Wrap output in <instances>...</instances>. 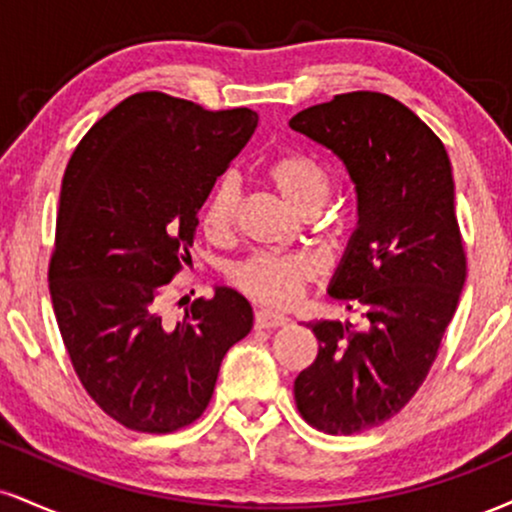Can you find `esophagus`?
<instances>
[{
  "mask_svg": "<svg viewBox=\"0 0 512 512\" xmlns=\"http://www.w3.org/2000/svg\"><path fill=\"white\" fill-rule=\"evenodd\" d=\"M288 319L279 315V312L272 310H257L255 312V329H276V326H283Z\"/></svg>",
  "mask_w": 512,
  "mask_h": 512,
  "instance_id": "obj_1",
  "label": "esophagus"
}]
</instances>
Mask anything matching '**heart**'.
<instances>
[{
  "mask_svg": "<svg viewBox=\"0 0 512 512\" xmlns=\"http://www.w3.org/2000/svg\"><path fill=\"white\" fill-rule=\"evenodd\" d=\"M264 176L288 207L298 214H315L331 193L329 171L305 152H281L264 166ZM240 207V181L224 176L202 207V229L212 238H226L233 231ZM315 264L300 255L255 252L233 264L229 279L240 293L262 305L288 307L300 300L305 286L315 279Z\"/></svg>",
  "mask_w": 512,
  "mask_h": 512,
  "instance_id": "heart-1",
  "label": "heart"
}]
</instances>
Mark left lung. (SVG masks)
<instances>
[{
	"mask_svg": "<svg viewBox=\"0 0 512 512\" xmlns=\"http://www.w3.org/2000/svg\"><path fill=\"white\" fill-rule=\"evenodd\" d=\"M346 164L357 229L329 293L367 329L310 322L315 362L293 384L303 420L357 434L398 415L432 369L465 286L467 257L446 147L384 92H343L288 121Z\"/></svg>",
	"mask_w": 512,
	"mask_h": 512,
	"instance_id": "left-lung-1",
	"label": "left lung"
}]
</instances>
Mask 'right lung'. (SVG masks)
I'll use <instances>...</instances> for the list:
<instances>
[{
  "label": "right lung",
  "instance_id": "obj_1",
  "mask_svg": "<svg viewBox=\"0 0 512 512\" xmlns=\"http://www.w3.org/2000/svg\"><path fill=\"white\" fill-rule=\"evenodd\" d=\"M257 128L248 107L209 112L135 92L83 135L66 166L49 295L80 384L112 420L143 434L193 424L226 350L252 329L233 288L162 315L164 286L190 260L197 212Z\"/></svg>",
  "mask_w": 512,
  "mask_h": 512
}]
</instances>
